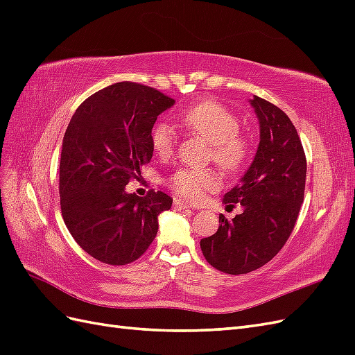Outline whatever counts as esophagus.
Returning <instances> with one entry per match:
<instances>
[{
  "label": "esophagus",
  "instance_id": "obj_1",
  "mask_svg": "<svg viewBox=\"0 0 355 355\" xmlns=\"http://www.w3.org/2000/svg\"><path fill=\"white\" fill-rule=\"evenodd\" d=\"M173 207H175L176 210H185V209H189V207H191V204H188V202H185V201H182V200H175Z\"/></svg>",
  "mask_w": 355,
  "mask_h": 355
}]
</instances>
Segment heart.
<instances>
[{"label": "heart", "instance_id": "1", "mask_svg": "<svg viewBox=\"0 0 355 355\" xmlns=\"http://www.w3.org/2000/svg\"><path fill=\"white\" fill-rule=\"evenodd\" d=\"M180 121L192 132L198 133L211 145V157L225 168H237L245 157V144L239 136L240 121L237 115L216 102H202L189 108ZM151 144L159 157H168L176 144V132L166 121L155 124ZM176 194L191 201H200L206 192L218 189L219 176L211 170L179 168L168 179Z\"/></svg>", "mask_w": 355, "mask_h": 355}]
</instances>
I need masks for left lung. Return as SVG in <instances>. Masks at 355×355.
<instances>
[{"mask_svg":"<svg viewBox=\"0 0 355 355\" xmlns=\"http://www.w3.org/2000/svg\"><path fill=\"white\" fill-rule=\"evenodd\" d=\"M249 103L259 120V145L245 173L223 196L227 206L240 202L232 220L220 214L219 228L200 241L206 261L216 270L247 274L282 250L304 201L306 159L290 118L275 105L253 96Z\"/></svg>","mask_w":355,"mask_h":355,"instance_id":"1","label":"left lung"}]
</instances>
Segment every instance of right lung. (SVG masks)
<instances>
[{
    "instance_id": "1",
    "label": "right lung",
    "mask_w": 355,
    "mask_h": 355,
    "mask_svg": "<svg viewBox=\"0 0 355 355\" xmlns=\"http://www.w3.org/2000/svg\"><path fill=\"white\" fill-rule=\"evenodd\" d=\"M175 101L155 89L121 81L85 99L63 136L59 194L65 225L94 259L125 265L155 239L158 216L173 198L161 191L128 194V180L153 158L157 116Z\"/></svg>"
}]
</instances>
